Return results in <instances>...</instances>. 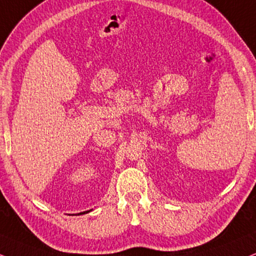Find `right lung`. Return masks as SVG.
I'll use <instances>...</instances> for the list:
<instances>
[{"label": "right lung", "mask_w": 256, "mask_h": 256, "mask_svg": "<svg viewBox=\"0 0 256 256\" xmlns=\"http://www.w3.org/2000/svg\"><path fill=\"white\" fill-rule=\"evenodd\" d=\"M89 211H90V210H89Z\"/></svg>", "instance_id": "right-lung-1"}]
</instances>
